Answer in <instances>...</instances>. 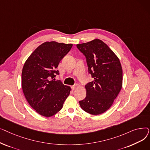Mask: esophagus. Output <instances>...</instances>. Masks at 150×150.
Segmentation results:
<instances>
[{"label": "esophagus", "mask_w": 150, "mask_h": 150, "mask_svg": "<svg viewBox=\"0 0 150 150\" xmlns=\"http://www.w3.org/2000/svg\"><path fill=\"white\" fill-rule=\"evenodd\" d=\"M77 86H77V84H75V85L72 86V87H71V88H72V90H75V89H76Z\"/></svg>", "instance_id": "obj_1"}]
</instances>
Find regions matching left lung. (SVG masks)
<instances>
[{
  "label": "left lung",
  "mask_w": 150,
  "mask_h": 150,
  "mask_svg": "<svg viewBox=\"0 0 150 150\" xmlns=\"http://www.w3.org/2000/svg\"><path fill=\"white\" fill-rule=\"evenodd\" d=\"M76 47L86 57L88 72L93 81L85 86L86 98L79 101L83 110L92 115L106 112L113 103L122 86L120 62L102 41L96 39Z\"/></svg>",
  "instance_id": "8db88e82"
}]
</instances>
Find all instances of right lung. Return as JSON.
Returning a JSON list of instances; mask_svg holds the SVG:
<instances>
[{"mask_svg": "<svg viewBox=\"0 0 150 150\" xmlns=\"http://www.w3.org/2000/svg\"><path fill=\"white\" fill-rule=\"evenodd\" d=\"M72 44L45 42L27 59L22 69V88L29 105L40 115L50 117L62 109L70 88L60 80L57 70L60 61L69 53Z\"/></svg>", "mask_w": 150, "mask_h": 150, "instance_id": "add662e5", "label": "right lung"}]
</instances>
